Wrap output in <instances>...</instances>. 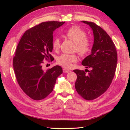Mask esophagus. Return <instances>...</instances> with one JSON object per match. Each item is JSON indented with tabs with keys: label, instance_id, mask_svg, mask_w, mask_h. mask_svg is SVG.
Segmentation results:
<instances>
[{
	"label": "esophagus",
	"instance_id": "obj_1",
	"mask_svg": "<svg viewBox=\"0 0 130 130\" xmlns=\"http://www.w3.org/2000/svg\"><path fill=\"white\" fill-rule=\"evenodd\" d=\"M70 70H68L67 69H63V73H68V72H69Z\"/></svg>",
	"mask_w": 130,
	"mask_h": 130
}]
</instances>
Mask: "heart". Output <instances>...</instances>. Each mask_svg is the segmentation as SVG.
I'll return each mask as SVG.
<instances>
[{"label":"heart","mask_w":130,"mask_h":130,"mask_svg":"<svg viewBox=\"0 0 130 130\" xmlns=\"http://www.w3.org/2000/svg\"><path fill=\"white\" fill-rule=\"evenodd\" d=\"M65 36L75 43L74 50L81 56H85L91 53L92 43L91 39L87 37V32L78 26H72L66 31ZM52 47L55 51H58L60 48V40L58 38L54 39ZM78 57L76 54H63L57 58V63L66 68L72 67L73 63L76 62Z\"/></svg>","instance_id":"heart-1"}]
</instances>
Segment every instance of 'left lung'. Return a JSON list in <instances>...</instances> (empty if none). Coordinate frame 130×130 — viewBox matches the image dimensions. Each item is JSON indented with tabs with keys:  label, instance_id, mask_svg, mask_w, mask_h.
<instances>
[{
	"label": "left lung",
	"instance_id": "obj_1",
	"mask_svg": "<svg viewBox=\"0 0 130 130\" xmlns=\"http://www.w3.org/2000/svg\"><path fill=\"white\" fill-rule=\"evenodd\" d=\"M82 22L91 27L93 33L91 54L82 61V65L91 70L88 74L84 70H73L77 76L75 88L84 99L92 100L104 93L111 85L115 76L118 54L115 44L105 31L92 22Z\"/></svg>",
	"mask_w": 130,
	"mask_h": 130
}]
</instances>
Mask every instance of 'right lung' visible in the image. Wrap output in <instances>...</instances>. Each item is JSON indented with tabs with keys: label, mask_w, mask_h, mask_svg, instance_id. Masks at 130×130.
<instances>
[{
	"label": "right lung",
	"mask_w": 130,
	"mask_h": 130,
	"mask_svg": "<svg viewBox=\"0 0 130 130\" xmlns=\"http://www.w3.org/2000/svg\"><path fill=\"white\" fill-rule=\"evenodd\" d=\"M65 22H45L26 30L17 46L13 58L15 76L22 91L35 100L45 99L53 90L58 77L62 73L60 66L42 69L43 61L54 60L53 34Z\"/></svg>",
	"instance_id": "add662e5"
}]
</instances>
